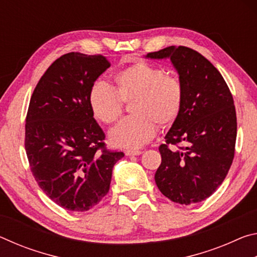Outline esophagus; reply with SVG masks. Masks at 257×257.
<instances>
[{
  "instance_id": "obj_1",
  "label": "esophagus",
  "mask_w": 257,
  "mask_h": 257,
  "mask_svg": "<svg viewBox=\"0 0 257 257\" xmlns=\"http://www.w3.org/2000/svg\"><path fill=\"white\" fill-rule=\"evenodd\" d=\"M124 153L127 156H137V155L142 154V151H139V150H128V151H125Z\"/></svg>"
}]
</instances>
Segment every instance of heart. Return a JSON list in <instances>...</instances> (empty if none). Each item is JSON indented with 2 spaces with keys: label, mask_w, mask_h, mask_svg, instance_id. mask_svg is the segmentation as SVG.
I'll use <instances>...</instances> for the list:
<instances>
[{
  "label": "heart",
  "mask_w": 257,
  "mask_h": 257,
  "mask_svg": "<svg viewBox=\"0 0 257 257\" xmlns=\"http://www.w3.org/2000/svg\"><path fill=\"white\" fill-rule=\"evenodd\" d=\"M114 87L95 81L88 93L93 115L103 123L115 122L123 103H132L133 116L125 118L110 133V141L121 149H138L154 138L156 123L171 125L184 106V87L176 77L165 76L163 69L139 60L113 76Z\"/></svg>",
  "instance_id": "obj_1"
}]
</instances>
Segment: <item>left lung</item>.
<instances>
[{"label": "left lung", "instance_id": "left-lung-1", "mask_svg": "<svg viewBox=\"0 0 257 257\" xmlns=\"http://www.w3.org/2000/svg\"><path fill=\"white\" fill-rule=\"evenodd\" d=\"M146 58L170 59L185 93L180 115L159 147L156 186L175 203H199L219 188L232 164L237 116L231 92L219 70L189 47L169 46Z\"/></svg>", "mask_w": 257, "mask_h": 257}]
</instances>
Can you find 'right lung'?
<instances>
[{
	"mask_svg": "<svg viewBox=\"0 0 257 257\" xmlns=\"http://www.w3.org/2000/svg\"><path fill=\"white\" fill-rule=\"evenodd\" d=\"M101 54L56 59L38 81L26 116L25 149L41 189L73 212L94 207L110 189L112 169L124 154L108 151L88 93L110 67Z\"/></svg>",
	"mask_w": 257,
	"mask_h": 257,
	"instance_id": "add662e5",
	"label": "right lung"
}]
</instances>
